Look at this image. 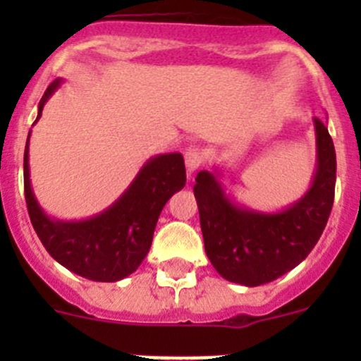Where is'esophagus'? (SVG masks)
Instances as JSON below:
<instances>
[{
    "label": "esophagus",
    "mask_w": 361,
    "mask_h": 361,
    "mask_svg": "<svg viewBox=\"0 0 361 361\" xmlns=\"http://www.w3.org/2000/svg\"><path fill=\"white\" fill-rule=\"evenodd\" d=\"M204 159H206V154H204L201 148H190V150H187V154H185V164H187L188 173L192 174L194 171H197L202 166Z\"/></svg>",
    "instance_id": "obj_1"
}]
</instances>
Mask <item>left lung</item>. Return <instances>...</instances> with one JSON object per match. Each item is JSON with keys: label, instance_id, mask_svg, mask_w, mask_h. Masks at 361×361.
Listing matches in <instances>:
<instances>
[{"label": "left lung", "instance_id": "1", "mask_svg": "<svg viewBox=\"0 0 361 361\" xmlns=\"http://www.w3.org/2000/svg\"><path fill=\"white\" fill-rule=\"evenodd\" d=\"M316 169L305 194L276 211L239 204L221 183L220 167L195 176L194 195L204 248L218 274L231 283L260 286L297 267L325 231L336 194V148L329 127L312 118Z\"/></svg>", "mask_w": 361, "mask_h": 361}]
</instances>
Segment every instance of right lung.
Segmentation results:
<instances>
[{
	"label": "right lung",
	"instance_id": "add662e5",
	"mask_svg": "<svg viewBox=\"0 0 361 361\" xmlns=\"http://www.w3.org/2000/svg\"><path fill=\"white\" fill-rule=\"evenodd\" d=\"M63 83L54 80L38 104V116ZM29 137L24 150V192L29 218L50 257L90 281L115 283L133 274L147 257L160 211L185 187L183 155L160 154L148 159L123 194L111 206L83 220H59L45 213L32 192Z\"/></svg>",
	"mask_w": 361,
	"mask_h": 361
}]
</instances>
